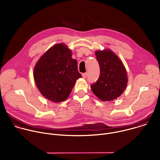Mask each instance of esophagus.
<instances>
[{
  "label": "esophagus",
  "instance_id": "esophagus-1",
  "mask_svg": "<svg viewBox=\"0 0 160 160\" xmlns=\"http://www.w3.org/2000/svg\"><path fill=\"white\" fill-rule=\"evenodd\" d=\"M87 76V73H84L82 74V77H83V78H86Z\"/></svg>",
  "mask_w": 160,
  "mask_h": 160
}]
</instances>
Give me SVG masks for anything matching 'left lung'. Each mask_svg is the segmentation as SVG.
<instances>
[{
    "label": "left lung",
    "mask_w": 160,
    "mask_h": 160,
    "mask_svg": "<svg viewBox=\"0 0 160 160\" xmlns=\"http://www.w3.org/2000/svg\"><path fill=\"white\" fill-rule=\"evenodd\" d=\"M96 56L100 66L98 81L91 85L94 94L102 101L118 98L125 89L127 75L120 58L109 49L96 51Z\"/></svg>",
    "instance_id": "8db88e82"
}]
</instances>
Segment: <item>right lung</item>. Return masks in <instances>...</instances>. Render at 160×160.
I'll use <instances>...</instances> for the list:
<instances>
[{"instance_id": "right-lung-1", "label": "right lung", "mask_w": 160, "mask_h": 160, "mask_svg": "<svg viewBox=\"0 0 160 160\" xmlns=\"http://www.w3.org/2000/svg\"><path fill=\"white\" fill-rule=\"evenodd\" d=\"M72 54L66 45L58 43L48 49L35 66L36 85L42 96L52 102L66 100L76 80L82 77Z\"/></svg>"}]
</instances>
